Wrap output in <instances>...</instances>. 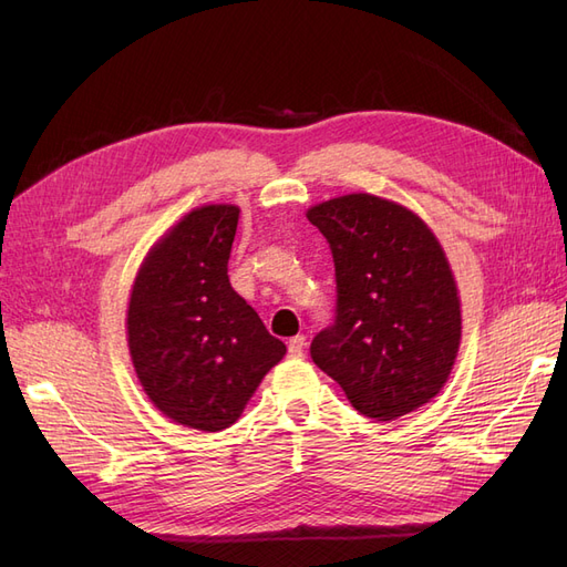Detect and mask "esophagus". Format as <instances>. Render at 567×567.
Returning a JSON list of instances; mask_svg holds the SVG:
<instances>
[{
    "instance_id": "34e87169",
    "label": "esophagus",
    "mask_w": 567,
    "mask_h": 567,
    "mask_svg": "<svg viewBox=\"0 0 567 567\" xmlns=\"http://www.w3.org/2000/svg\"><path fill=\"white\" fill-rule=\"evenodd\" d=\"M302 348H305V336H293L288 340V354L290 357H300Z\"/></svg>"
}]
</instances>
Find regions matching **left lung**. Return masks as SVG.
I'll list each match as a JSON object with an SVG mask.
<instances>
[{
    "label": "left lung",
    "mask_w": 567,
    "mask_h": 567,
    "mask_svg": "<svg viewBox=\"0 0 567 567\" xmlns=\"http://www.w3.org/2000/svg\"><path fill=\"white\" fill-rule=\"evenodd\" d=\"M307 219L336 262V321L312 340V362L369 419L394 421L447 383L461 346V300L447 255L404 205L348 194Z\"/></svg>",
    "instance_id": "1"
}]
</instances>
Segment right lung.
<instances>
[{"mask_svg":"<svg viewBox=\"0 0 567 567\" xmlns=\"http://www.w3.org/2000/svg\"><path fill=\"white\" fill-rule=\"evenodd\" d=\"M238 213L231 203L186 213L146 252L127 305V348L148 400L205 433L241 416L286 354L229 284Z\"/></svg>","mask_w":567,"mask_h":567,"instance_id":"obj_1","label":"right lung"}]
</instances>
